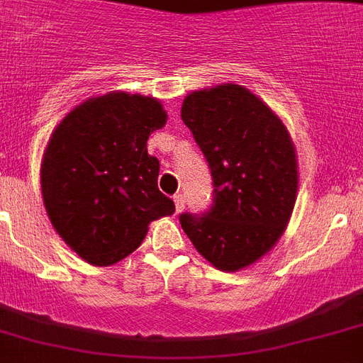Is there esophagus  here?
Returning a JSON list of instances; mask_svg holds the SVG:
<instances>
[{
    "label": "esophagus",
    "mask_w": 363,
    "mask_h": 363,
    "mask_svg": "<svg viewBox=\"0 0 363 363\" xmlns=\"http://www.w3.org/2000/svg\"><path fill=\"white\" fill-rule=\"evenodd\" d=\"M174 203H176V211H178V213H182V211H184V208H185L184 194H182V193L174 194Z\"/></svg>",
    "instance_id": "esophagus-1"
}]
</instances>
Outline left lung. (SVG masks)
<instances>
[{
	"label": "left lung",
	"mask_w": 363,
	"mask_h": 363,
	"mask_svg": "<svg viewBox=\"0 0 363 363\" xmlns=\"http://www.w3.org/2000/svg\"><path fill=\"white\" fill-rule=\"evenodd\" d=\"M187 125L213 179L206 213H182L194 248L220 271L252 265L274 247L296 200V157L286 125L241 85L189 94Z\"/></svg>",
	"instance_id": "1"
}]
</instances>
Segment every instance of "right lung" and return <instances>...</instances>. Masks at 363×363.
<instances>
[{"instance_id":"add662e5","label":"right lung","mask_w":363,"mask_h":363,"mask_svg":"<svg viewBox=\"0 0 363 363\" xmlns=\"http://www.w3.org/2000/svg\"><path fill=\"white\" fill-rule=\"evenodd\" d=\"M164 122L154 98L113 92L77 106L53 131L40 169L44 206L85 262H121L152 220L174 213V202L157 189L160 161L146 150Z\"/></svg>"}]
</instances>
